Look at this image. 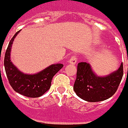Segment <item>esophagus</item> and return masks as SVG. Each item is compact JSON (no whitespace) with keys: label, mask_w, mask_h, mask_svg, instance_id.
Returning a JSON list of instances; mask_svg holds the SVG:
<instances>
[{"label":"esophagus","mask_w":128,"mask_h":128,"mask_svg":"<svg viewBox=\"0 0 128 128\" xmlns=\"http://www.w3.org/2000/svg\"><path fill=\"white\" fill-rule=\"evenodd\" d=\"M77 61H78V57H77L76 56H75V55H73L72 56L70 57V58L69 60H68V62H69L70 63L72 64V65H76Z\"/></svg>","instance_id":"esophagus-1"}]
</instances>
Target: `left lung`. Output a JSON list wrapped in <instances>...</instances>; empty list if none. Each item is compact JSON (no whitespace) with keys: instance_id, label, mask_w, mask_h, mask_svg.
Here are the masks:
<instances>
[{"instance_id":"obj_1","label":"left lung","mask_w":128,"mask_h":128,"mask_svg":"<svg viewBox=\"0 0 128 128\" xmlns=\"http://www.w3.org/2000/svg\"><path fill=\"white\" fill-rule=\"evenodd\" d=\"M123 76V65L117 71L106 77H98L87 62L78 64L76 79L73 90L81 99L88 102H100L113 96Z\"/></svg>"}]
</instances>
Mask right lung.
I'll list each match as a JSON object with an SVG mask.
<instances>
[{
    "label": "right lung",
    "mask_w": 128,
    "mask_h": 128,
    "mask_svg": "<svg viewBox=\"0 0 128 128\" xmlns=\"http://www.w3.org/2000/svg\"><path fill=\"white\" fill-rule=\"evenodd\" d=\"M18 31L8 44L4 58V66L8 80L12 89L22 96L29 98H38L48 90L53 76L63 67L62 64L51 65L45 70L34 75L24 74L10 61V50Z\"/></svg>",
    "instance_id": "right-lung-1"
}]
</instances>
